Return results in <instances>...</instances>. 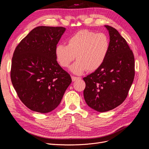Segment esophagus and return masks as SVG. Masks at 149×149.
<instances>
[{"mask_svg":"<svg viewBox=\"0 0 149 149\" xmlns=\"http://www.w3.org/2000/svg\"><path fill=\"white\" fill-rule=\"evenodd\" d=\"M71 78H72V81H76V80H77L81 79L80 77H74V76H72Z\"/></svg>","mask_w":149,"mask_h":149,"instance_id":"obj_1","label":"esophagus"}]
</instances>
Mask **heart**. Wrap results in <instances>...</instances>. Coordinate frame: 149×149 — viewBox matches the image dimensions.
<instances>
[{
  "label": "heart",
  "instance_id": "1",
  "mask_svg": "<svg viewBox=\"0 0 149 149\" xmlns=\"http://www.w3.org/2000/svg\"><path fill=\"white\" fill-rule=\"evenodd\" d=\"M110 48L108 37L103 33L81 30L67 40V45H57L55 48L57 61L63 68H68L75 58L77 60L69 70L76 75L98 69L104 62Z\"/></svg>",
  "mask_w": 149,
  "mask_h": 149
}]
</instances>
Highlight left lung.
<instances>
[{
  "label": "left lung",
  "instance_id": "8db88e82",
  "mask_svg": "<svg viewBox=\"0 0 149 149\" xmlns=\"http://www.w3.org/2000/svg\"><path fill=\"white\" fill-rule=\"evenodd\" d=\"M110 48L103 63L94 72L84 77L86 103L104 112L120 105L126 98L135 77V58L126 40L114 28L105 25Z\"/></svg>",
  "mask_w": 149,
  "mask_h": 149
}]
</instances>
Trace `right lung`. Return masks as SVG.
<instances>
[{
	"label": "right lung",
	"instance_id": "right-lung-1",
	"mask_svg": "<svg viewBox=\"0 0 149 149\" xmlns=\"http://www.w3.org/2000/svg\"><path fill=\"white\" fill-rule=\"evenodd\" d=\"M66 30L40 26L31 31L15 49L11 79L22 102L31 111L48 113L60 103L71 83L58 65L55 48Z\"/></svg>",
	"mask_w": 149,
	"mask_h": 149
}]
</instances>
